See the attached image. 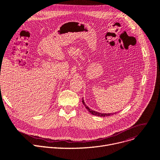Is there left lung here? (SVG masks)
<instances>
[{
    "label": "left lung",
    "mask_w": 160,
    "mask_h": 160,
    "mask_svg": "<svg viewBox=\"0 0 160 160\" xmlns=\"http://www.w3.org/2000/svg\"><path fill=\"white\" fill-rule=\"evenodd\" d=\"M82 103H83V105L85 106L86 108L88 110V112L90 113H91L92 115H96V116H98V117H108V116H110V115H112L116 113H99V112H95L94 110H91V109L88 106H86V104H85L84 100H83V98H82Z\"/></svg>",
    "instance_id": "8db88e82"
}]
</instances>
